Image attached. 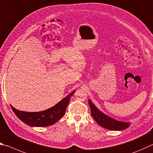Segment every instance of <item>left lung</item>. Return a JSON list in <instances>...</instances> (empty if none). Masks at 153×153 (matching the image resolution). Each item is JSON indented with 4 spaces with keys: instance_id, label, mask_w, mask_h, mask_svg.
Masks as SVG:
<instances>
[{
    "instance_id": "1",
    "label": "left lung",
    "mask_w": 153,
    "mask_h": 153,
    "mask_svg": "<svg viewBox=\"0 0 153 153\" xmlns=\"http://www.w3.org/2000/svg\"><path fill=\"white\" fill-rule=\"evenodd\" d=\"M89 104L92 117L101 127L111 130H123L126 129L130 126V122L118 121L103 113L90 100H89Z\"/></svg>"
}]
</instances>
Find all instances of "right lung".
<instances>
[{
	"mask_svg": "<svg viewBox=\"0 0 153 153\" xmlns=\"http://www.w3.org/2000/svg\"><path fill=\"white\" fill-rule=\"evenodd\" d=\"M75 90L62 99L60 102L56 104L45 110L37 112H27L17 110V109L11 108L16 116L21 121L29 126L33 127H45L54 124L64 114L67 106L71 100V97L74 94Z\"/></svg>",
	"mask_w": 153,
	"mask_h": 153,
	"instance_id": "add662e5",
	"label": "right lung"
}]
</instances>
